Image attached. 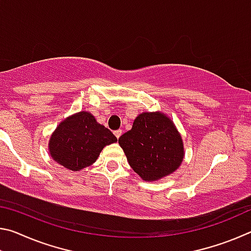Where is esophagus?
<instances>
[{
	"label": "esophagus",
	"mask_w": 251,
	"mask_h": 251,
	"mask_svg": "<svg viewBox=\"0 0 251 251\" xmlns=\"http://www.w3.org/2000/svg\"><path fill=\"white\" fill-rule=\"evenodd\" d=\"M114 135H115L117 138H120L121 135H122V129H117V130L114 131Z\"/></svg>",
	"instance_id": "esophagus-1"
}]
</instances>
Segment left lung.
<instances>
[{"instance_id": "8db88e82", "label": "left lung", "mask_w": 251, "mask_h": 251, "mask_svg": "<svg viewBox=\"0 0 251 251\" xmlns=\"http://www.w3.org/2000/svg\"><path fill=\"white\" fill-rule=\"evenodd\" d=\"M130 167L144 180H157L175 172L184 158L180 135L160 113H143L118 138Z\"/></svg>"}]
</instances>
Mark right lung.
<instances>
[{"mask_svg":"<svg viewBox=\"0 0 251 251\" xmlns=\"http://www.w3.org/2000/svg\"><path fill=\"white\" fill-rule=\"evenodd\" d=\"M115 142L112 131L99 124L91 113L79 112L58 125L49 147L54 160L77 172L92 165L106 145Z\"/></svg>","mask_w":251,"mask_h":251,"instance_id":"obj_1","label":"right lung"}]
</instances>
